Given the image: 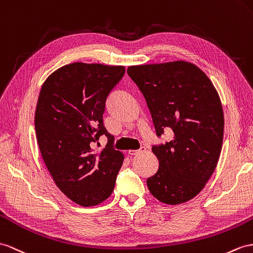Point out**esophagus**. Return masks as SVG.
Instances as JSON below:
<instances>
[{
  "label": "esophagus",
  "instance_id": "34e87169",
  "mask_svg": "<svg viewBox=\"0 0 253 253\" xmlns=\"http://www.w3.org/2000/svg\"><path fill=\"white\" fill-rule=\"evenodd\" d=\"M145 151H146V148L141 147L140 149H138V150H128V153H130V155H132V156H135V155H139V153L145 152Z\"/></svg>",
  "mask_w": 253,
  "mask_h": 253
}]
</instances>
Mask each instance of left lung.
<instances>
[{
    "label": "left lung",
    "mask_w": 253,
    "mask_h": 253,
    "mask_svg": "<svg viewBox=\"0 0 253 253\" xmlns=\"http://www.w3.org/2000/svg\"><path fill=\"white\" fill-rule=\"evenodd\" d=\"M149 108L157 135L173 139L152 147L157 173L147 179L150 193L169 205L186 203L204 189L223 141L224 117L217 90L206 74L186 61L128 66Z\"/></svg>",
    "instance_id": "1"
}]
</instances>
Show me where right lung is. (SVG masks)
Listing matches in <instances>:
<instances>
[{
  "instance_id": "add662e5",
  "label": "right lung",
  "mask_w": 253,
  "mask_h": 253,
  "mask_svg": "<svg viewBox=\"0 0 253 253\" xmlns=\"http://www.w3.org/2000/svg\"><path fill=\"white\" fill-rule=\"evenodd\" d=\"M125 73V66L75 62L53 72L41 89L34 121L42 160L57 187L80 206L109 198L125 160L103 123L107 96ZM102 134L108 145L95 154L91 145Z\"/></svg>"
}]
</instances>
